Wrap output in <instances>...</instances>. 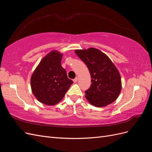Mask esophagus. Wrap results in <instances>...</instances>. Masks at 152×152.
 <instances>
[{
    "label": "esophagus",
    "mask_w": 152,
    "mask_h": 152,
    "mask_svg": "<svg viewBox=\"0 0 152 152\" xmlns=\"http://www.w3.org/2000/svg\"><path fill=\"white\" fill-rule=\"evenodd\" d=\"M73 82H77L78 81V77H75V79H73Z\"/></svg>",
    "instance_id": "obj_1"
}]
</instances>
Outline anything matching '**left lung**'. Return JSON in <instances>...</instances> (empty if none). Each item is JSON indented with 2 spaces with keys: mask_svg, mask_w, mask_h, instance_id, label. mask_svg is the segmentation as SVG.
I'll list each match as a JSON object with an SVG mask.
<instances>
[{
  "mask_svg": "<svg viewBox=\"0 0 152 152\" xmlns=\"http://www.w3.org/2000/svg\"><path fill=\"white\" fill-rule=\"evenodd\" d=\"M75 52L88 68L92 84L85 97L95 107H103L115 101L122 89L121 77L108 56L96 48Z\"/></svg>",
  "mask_w": 152,
  "mask_h": 152,
  "instance_id": "1",
  "label": "left lung"
}]
</instances>
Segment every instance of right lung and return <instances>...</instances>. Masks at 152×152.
<instances>
[{
  "label": "right lung",
  "instance_id": "add662e5",
  "mask_svg": "<svg viewBox=\"0 0 152 152\" xmlns=\"http://www.w3.org/2000/svg\"><path fill=\"white\" fill-rule=\"evenodd\" d=\"M63 54L53 50L42 59L31 77L32 93L47 105L58 103L73 82L69 79L61 61Z\"/></svg>",
  "mask_w": 152,
  "mask_h": 152
}]
</instances>
